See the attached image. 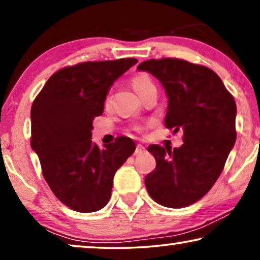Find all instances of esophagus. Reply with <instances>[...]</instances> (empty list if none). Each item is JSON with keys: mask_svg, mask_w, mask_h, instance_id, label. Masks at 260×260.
Wrapping results in <instances>:
<instances>
[{"mask_svg": "<svg viewBox=\"0 0 260 260\" xmlns=\"http://www.w3.org/2000/svg\"><path fill=\"white\" fill-rule=\"evenodd\" d=\"M143 152H145V148L143 147V145L138 144L136 147V150H135V155H141V154H143Z\"/></svg>", "mask_w": 260, "mask_h": 260, "instance_id": "1", "label": "esophagus"}]
</instances>
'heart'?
I'll return each mask as SVG.
<instances>
[{
  "mask_svg": "<svg viewBox=\"0 0 260 260\" xmlns=\"http://www.w3.org/2000/svg\"><path fill=\"white\" fill-rule=\"evenodd\" d=\"M131 85H133L134 90L137 92V94L141 95L144 93L145 91H148L149 88L154 86V84H152V81L150 78L148 76H145V74H137V76H135L133 79H131ZM104 105L105 108H108L110 105V95H106L105 101H104ZM135 131H137V133H141L142 130H143V126L141 125H136L134 127Z\"/></svg>",
  "mask_w": 260,
  "mask_h": 260,
  "instance_id": "heart-1",
  "label": "heart"
}]
</instances>
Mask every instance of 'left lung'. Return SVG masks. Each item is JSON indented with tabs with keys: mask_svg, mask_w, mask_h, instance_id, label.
<instances>
[{
	"mask_svg": "<svg viewBox=\"0 0 260 260\" xmlns=\"http://www.w3.org/2000/svg\"><path fill=\"white\" fill-rule=\"evenodd\" d=\"M138 71L161 81L168 95L166 126L183 131L180 148L152 144L156 168L145 177L152 200L182 208L208 193L225 167L237 138V106L214 71L176 58L151 59Z\"/></svg>",
	"mask_w": 260,
	"mask_h": 260,
	"instance_id": "left-lung-1",
	"label": "left lung"
}]
</instances>
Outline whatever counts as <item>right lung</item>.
I'll list each match as a JSON object with an SVG mask.
<instances>
[{"instance_id":"obj_1","label":"right lung","mask_w":260,"mask_h":260,"mask_svg":"<svg viewBox=\"0 0 260 260\" xmlns=\"http://www.w3.org/2000/svg\"><path fill=\"white\" fill-rule=\"evenodd\" d=\"M136 62L126 58L63 67L34 99L31 149L49 188L73 211L91 213L104 207L117 169L136 149L127 137L103 149L91 141L92 123L104 111L110 87Z\"/></svg>"}]
</instances>
